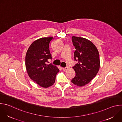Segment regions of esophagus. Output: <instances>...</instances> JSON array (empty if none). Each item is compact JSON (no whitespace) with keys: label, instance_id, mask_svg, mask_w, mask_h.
<instances>
[{"label":"esophagus","instance_id":"34e87169","mask_svg":"<svg viewBox=\"0 0 122 122\" xmlns=\"http://www.w3.org/2000/svg\"><path fill=\"white\" fill-rule=\"evenodd\" d=\"M68 67L67 66H66V67H63L62 68V69L64 71H66V70H67V69H68Z\"/></svg>","mask_w":122,"mask_h":122}]
</instances>
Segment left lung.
Segmentation results:
<instances>
[{
	"mask_svg": "<svg viewBox=\"0 0 122 122\" xmlns=\"http://www.w3.org/2000/svg\"><path fill=\"white\" fill-rule=\"evenodd\" d=\"M72 41L75 48L74 60L78 63L72 67L76 74L71 81L83 86L97 75L100 67L99 55L96 46L88 40L72 36Z\"/></svg>",
	"mask_w": 122,
	"mask_h": 122,
	"instance_id": "8db88e82",
	"label": "left lung"
}]
</instances>
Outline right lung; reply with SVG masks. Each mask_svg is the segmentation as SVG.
Listing matches in <instances>:
<instances>
[{
  "mask_svg": "<svg viewBox=\"0 0 122 122\" xmlns=\"http://www.w3.org/2000/svg\"><path fill=\"white\" fill-rule=\"evenodd\" d=\"M53 37L42 38L34 41L29 47L25 56V66L31 80L40 86L47 88L55 81L59 69L51 64L47 65L51 59L49 44Z\"/></svg>",
  "mask_w": 122,
  "mask_h": 122,
  "instance_id": "right-lung-1",
  "label": "right lung"
}]
</instances>
